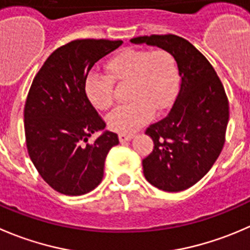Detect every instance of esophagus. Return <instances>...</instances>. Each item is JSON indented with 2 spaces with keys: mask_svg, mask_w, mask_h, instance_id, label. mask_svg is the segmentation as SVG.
Returning a JSON list of instances; mask_svg holds the SVG:
<instances>
[{
  "mask_svg": "<svg viewBox=\"0 0 250 250\" xmlns=\"http://www.w3.org/2000/svg\"><path fill=\"white\" fill-rule=\"evenodd\" d=\"M118 138H120L121 143H125V142H128V140L132 139L133 134H125V133H120Z\"/></svg>",
  "mask_w": 250,
  "mask_h": 250,
  "instance_id": "obj_1",
  "label": "esophagus"
}]
</instances>
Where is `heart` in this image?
<instances>
[{"label": "heart", "instance_id": "1", "mask_svg": "<svg viewBox=\"0 0 250 250\" xmlns=\"http://www.w3.org/2000/svg\"><path fill=\"white\" fill-rule=\"evenodd\" d=\"M107 77L89 73L84 91L89 103L98 110H108L113 104V83H129L125 106L107 116V125L117 133H132L164 112L173 103L178 89L176 60L164 48L127 47L106 63Z\"/></svg>", "mask_w": 250, "mask_h": 250}]
</instances>
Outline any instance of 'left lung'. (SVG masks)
Masks as SVG:
<instances>
[{
    "label": "left lung",
    "mask_w": 250,
    "mask_h": 250,
    "mask_svg": "<svg viewBox=\"0 0 250 250\" xmlns=\"http://www.w3.org/2000/svg\"><path fill=\"white\" fill-rule=\"evenodd\" d=\"M130 41L168 51L181 77L168 115L145 130L154 149L143 160L144 176L165 192L188 189L209 172L224 147L229 117L226 91L214 67L186 39L166 34Z\"/></svg>",
    "instance_id": "left-lung-1"
}]
</instances>
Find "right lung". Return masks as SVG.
I'll use <instances>...</instances> for the list:
<instances>
[{
	"label": "right lung",
	"instance_id": "1",
	"mask_svg": "<svg viewBox=\"0 0 250 250\" xmlns=\"http://www.w3.org/2000/svg\"><path fill=\"white\" fill-rule=\"evenodd\" d=\"M122 40L79 39L53 51L36 73L24 106V130L29 156L39 174L56 192L83 195L104 177L110 149L120 143L116 133L100 135L105 121L89 103L84 83L100 58Z\"/></svg>",
	"mask_w": 250,
	"mask_h": 250
}]
</instances>
